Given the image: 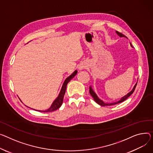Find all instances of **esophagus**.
I'll return each instance as SVG.
<instances>
[{
    "instance_id": "34e87169",
    "label": "esophagus",
    "mask_w": 153,
    "mask_h": 153,
    "mask_svg": "<svg viewBox=\"0 0 153 153\" xmlns=\"http://www.w3.org/2000/svg\"><path fill=\"white\" fill-rule=\"evenodd\" d=\"M85 66L84 65H80L79 66V70H80V71H81V70H82L83 69H84L85 68Z\"/></svg>"
}]
</instances>
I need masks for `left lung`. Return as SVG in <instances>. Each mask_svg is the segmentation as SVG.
<instances>
[{
    "label": "left lung",
    "instance_id": "1",
    "mask_svg": "<svg viewBox=\"0 0 153 153\" xmlns=\"http://www.w3.org/2000/svg\"><path fill=\"white\" fill-rule=\"evenodd\" d=\"M116 32L117 34L120 37H125V36H124V34H121L120 33H119L118 31H116ZM130 45L131 46V44H130ZM131 47H132V46H131ZM137 82L136 84L134 85L133 89H132V90L130 91V92L128 93L127 95H126L124 96L123 97H122V98L120 99V100H119L118 101H116V102L111 103H106L104 102V101H103V100H101V99H100V98H98V97L97 95V94H95V91H94V90H93L92 87H91V86H90V87H89V91H90V94L91 96L93 97V98H94V100H95V102H96L97 103H98L99 105L103 106H111V105H116V104H118V103L123 102L124 101H125L127 98H128L132 94L134 93V90H135V87H136V86H137Z\"/></svg>",
    "mask_w": 153,
    "mask_h": 153
}]
</instances>
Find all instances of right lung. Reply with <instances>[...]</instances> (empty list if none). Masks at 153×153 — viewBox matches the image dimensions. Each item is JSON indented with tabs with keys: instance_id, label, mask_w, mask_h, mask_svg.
<instances>
[{
	"instance_id": "obj_1",
	"label": "right lung",
	"mask_w": 153,
	"mask_h": 153,
	"mask_svg": "<svg viewBox=\"0 0 153 153\" xmlns=\"http://www.w3.org/2000/svg\"><path fill=\"white\" fill-rule=\"evenodd\" d=\"M77 71L76 70L72 74L70 75L69 77H68L65 79V82H64V83L62 85V89H61V90L59 91V94L58 96L53 101V102L52 103V105L50 106V107L48 109H47L46 110H44V111H42V110H36V109H33L36 110V111H38L39 112H43V113H48V112H52V111H54L58 109V108H59L61 107V106L62 105V103H63V98H64V95L65 94V91H66V86H67V85H68V84L69 81L77 74ZM28 108H29V107H28ZM31 109H33V108H31Z\"/></svg>"
}]
</instances>
